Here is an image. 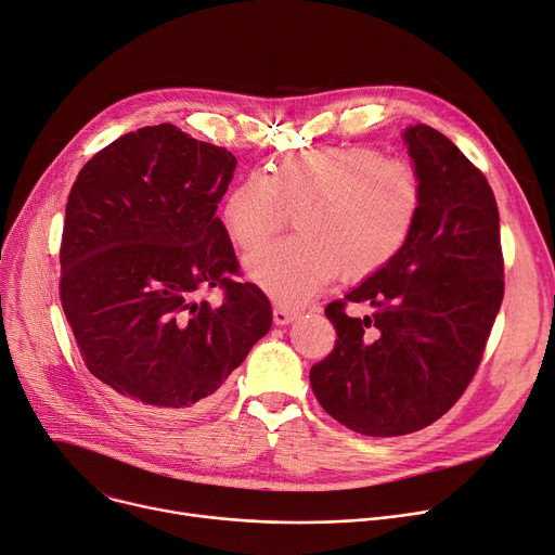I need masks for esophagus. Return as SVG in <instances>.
<instances>
[{
    "mask_svg": "<svg viewBox=\"0 0 555 555\" xmlns=\"http://www.w3.org/2000/svg\"><path fill=\"white\" fill-rule=\"evenodd\" d=\"M297 314H299V312H297L295 308H287V306H274V310H272L274 324H279V326H285V324H289V322H295Z\"/></svg>",
    "mask_w": 555,
    "mask_h": 555,
    "instance_id": "1",
    "label": "esophagus"
}]
</instances>
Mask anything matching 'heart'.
<instances>
[{
	"label": "heart",
	"instance_id": "1",
	"mask_svg": "<svg viewBox=\"0 0 555 555\" xmlns=\"http://www.w3.org/2000/svg\"><path fill=\"white\" fill-rule=\"evenodd\" d=\"M425 182L418 166L375 145H328L251 175L224 202L222 220L238 249L266 245L295 214L297 236L247 258L249 279L279 304L314 297L339 272L377 274L404 251L418 227Z\"/></svg>",
	"mask_w": 555,
	"mask_h": 555
}]
</instances>
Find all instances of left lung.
Wrapping results in <instances>:
<instances>
[{
    "label": "left lung",
    "instance_id": "8db88e82",
    "mask_svg": "<svg viewBox=\"0 0 555 555\" xmlns=\"http://www.w3.org/2000/svg\"><path fill=\"white\" fill-rule=\"evenodd\" d=\"M425 182L404 251L326 306L333 351L310 369L319 404L364 436H402L439 421L473 383L504 299L500 211L483 172L429 126L404 132ZM348 302L374 308L351 318Z\"/></svg>",
    "mask_w": 555,
    "mask_h": 555
}]
</instances>
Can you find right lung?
Masks as SVG:
<instances>
[{
  "label": "right lung",
  "mask_w": 555,
  "mask_h": 555,
  "mask_svg": "<svg viewBox=\"0 0 555 555\" xmlns=\"http://www.w3.org/2000/svg\"><path fill=\"white\" fill-rule=\"evenodd\" d=\"M236 157L170 124L87 162L69 191L61 304L90 373L153 423L195 416L272 326L218 204ZM221 304L206 301L210 287Z\"/></svg>",
  "instance_id": "1"
}]
</instances>
